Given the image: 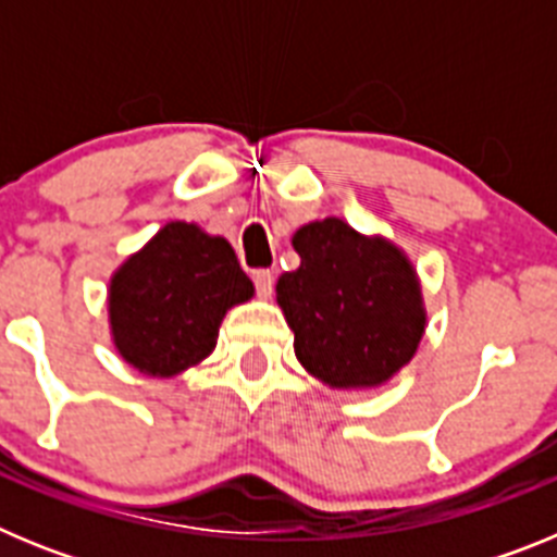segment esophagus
<instances>
[{"label": "esophagus", "instance_id": "1", "mask_svg": "<svg viewBox=\"0 0 557 557\" xmlns=\"http://www.w3.org/2000/svg\"><path fill=\"white\" fill-rule=\"evenodd\" d=\"M253 284H256V293L262 295V298H270V295H273L275 278H273V273H270V270H256Z\"/></svg>", "mask_w": 557, "mask_h": 557}]
</instances>
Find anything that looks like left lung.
<instances>
[{
	"label": "left lung",
	"mask_w": 557,
	"mask_h": 557,
	"mask_svg": "<svg viewBox=\"0 0 557 557\" xmlns=\"http://www.w3.org/2000/svg\"><path fill=\"white\" fill-rule=\"evenodd\" d=\"M301 264L275 284L295 334V357L332 391L387 385L426 332L421 278L393 239L359 234L339 218L293 234Z\"/></svg>",
	"instance_id": "obj_1"
}]
</instances>
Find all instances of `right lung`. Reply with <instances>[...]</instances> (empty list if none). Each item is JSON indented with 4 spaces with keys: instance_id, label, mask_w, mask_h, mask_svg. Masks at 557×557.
Returning a JSON list of instances; mask_svg holds the SVG:
<instances>
[{
    "instance_id": "add662e5",
    "label": "right lung",
    "mask_w": 557,
    "mask_h": 557,
    "mask_svg": "<svg viewBox=\"0 0 557 557\" xmlns=\"http://www.w3.org/2000/svg\"><path fill=\"white\" fill-rule=\"evenodd\" d=\"M253 298V282L225 236L172 220L108 282L111 343L145 376L172 379L218 346L225 312Z\"/></svg>"
}]
</instances>
